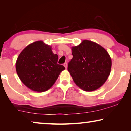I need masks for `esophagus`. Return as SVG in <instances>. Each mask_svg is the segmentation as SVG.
Segmentation results:
<instances>
[{
	"mask_svg": "<svg viewBox=\"0 0 131 131\" xmlns=\"http://www.w3.org/2000/svg\"><path fill=\"white\" fill-rule=\"evenodd\" d=\"M64 67H65L66 69H67V62H65V63L64 64Z\"/></svg>",
	"mask_w": 131,
	"mask_h": 131,
	"instance_id": "esophagus-1",
	"label": "esophagus"
}]
</instances>
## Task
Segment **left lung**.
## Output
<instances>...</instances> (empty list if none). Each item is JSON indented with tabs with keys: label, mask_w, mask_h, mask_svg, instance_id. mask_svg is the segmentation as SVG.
<instances>
[{
	"label": "left lung",
	"mask_w": 131,
	"mask_h": 131,
	"mask_svg": "<svg viewBox=\"0 0 131 131\" xmlns=\"http://www.w3.org/2000/svg\"><path fill=\"white\" fill-rule=\"evenodd\" d=\"M73 58L67 70L76 85L85 91L100 88L108 79L112 59L108 52L95 42L83 40L71 47Z\"/></svg>",
	"instance_id": "obj_1"
}]
</instances>
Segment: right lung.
I'll return each instance as SVG.
<instances>
[{"label": "right lung", "mask_w": 131, "mask_h": 131, "mask_svg": "<svg viewBox=\"0 0 131 131\" xmlns=\"http://www.w3.org/2000/svg\"><path fill=\"white\" fill-rule=\"evenodd\" d=\"M58 58L52 51V46L42 40L28 45L16 61V71L19 79L33 91L48 90L65 69L63 66L57 64Z\"/></svg>", "instance_id": "1"}]
</instances>
